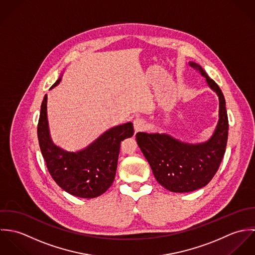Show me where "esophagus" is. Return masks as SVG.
I'll return each instance as SVG.
<instances>
[{
    "instance_id": "1",
    "label": "esophagus",
    "mask_w": 255,
    "mask_h": 255,
    "mask_svg": "<svg viewBox=\"0 0 255 255\" xmlns=\"http://www.w3.org/2000/svg\"><path fill=\"white\" fill-rule=\"evenodd\" d=\"M133 127L135 132L144 130L146 128V122L143 119H135L133 122Z\"/></svg>"
}]
</instances>
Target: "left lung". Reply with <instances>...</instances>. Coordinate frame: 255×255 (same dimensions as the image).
Instances as JSON below:
<instances>
[{
  "label": "left lung",
  "mask_w": 255,
  "mask_h": 255,
  "mask_svg": "<svg viewBox=\"0 0 255 255\" xmlns=\"http://www.w3.org/2000/svg\"><path fill=\"white\" fill-rule=\"evenodd\" d=\"M189 67L205 77L218 95L219 120L211 137L200 143H188L168 133L137 132L136 142L148 161L157 182L172 192H189L205 186L218 171L224 157L229 122L226 101L217 83L194 62Z\"/></svg>",
  "instance_id": "1"
}]
</instances>
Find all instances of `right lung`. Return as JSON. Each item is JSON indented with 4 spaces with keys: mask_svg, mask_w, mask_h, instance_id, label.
<instances>
[{
    "mask_svg": "<svg viewBox=\"0 0 255 255\" xmlns=\"http://www.w3.org/2000/svg\"><path fill=\"white\" fill-rule=\"evenodd\" d=\"M62 75L52 85L56 87ZM39 146L48 171L57 184L68 193L81 198L103 194L115 180L121 141L133 135L128 122L103 132L92 143L72 152L55 145L50 137L47 119V95L42 101L37 127Z\"/></svg>",
    "mask_w": 255,
    "mask_h": 255,
    "instance_id": "add662e5",
    "label": "right lung"
}]
</instances>
